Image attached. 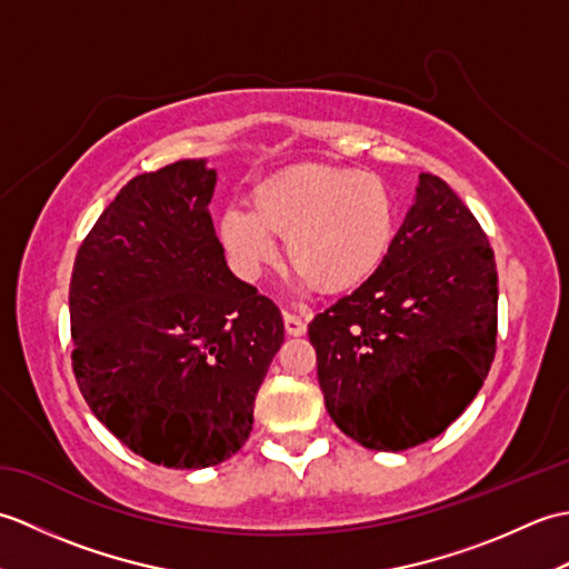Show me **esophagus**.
I'll list each match as a JSON object with an SVG mask.
<instances>
[{
	"instance_id": "obj_1",
	"label": "esophagus",
	"mask_w": 569,
	"mask_h": 569,
	"mask_svg": "<svg viewBox=\"0 0 569 569\" xmlns=\"http://www.w3.org/2000/svg\"><path fill=\"white\" fill-rule=\"evenodd\" d=\"M283 322H286V332H288V335H293V337L306 335V330H308V322H306V318H303V316H298V312H288V310H283Z\"/></svg>"
}]
</instances>
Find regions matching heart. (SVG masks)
Listing matches in <instances>:
<instances>
[{
	"label": "heart",
	"instance_id": "heart-1",
	"mask_svg": "<svg viewBox=\"0 0 569 569\" xmlns=\"http://www.w3.org/2000/svg\"><path fill=\"white\" fill-rule=\"evenodd\" d=\"M398 204L379 176L355 168L303 163L253 192V210L229 204L220 234L247 278H257L288 237V259L306 291L349 293L381 269L396 239Z\"/></svg>",
	"mask_w": 569,
	"mask_h": 569
}]
</instances>
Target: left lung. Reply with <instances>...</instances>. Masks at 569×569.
I'll list each match as a JSON object with an SVG mask.
<instances>
[{
	"instance_id": "1",
	"label": "left lung",
	"mask_w": 569,
	"mask_h": 569,
	"mask_svg": "<svg viewBox=\"0 0 569 569\" xmlns=\"http://www.w3.org/2000/svg\"><path fill=\"white\" fill-rule=\"evenodd\" d=\"M497 281L477 217L442 178L420 173L381 269L308 325L337 428L401 452L462 416L497 355Z\"/></svg>"
}]
</instances>
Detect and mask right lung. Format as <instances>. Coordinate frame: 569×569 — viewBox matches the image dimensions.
<instances>
[{
  "instance_id": "1",
  "label": "right lung",
  "mask_w": 569,
  "mask_h": 569,
  "mask_svg": "<svg viewBox=\"0 0 569 569\" xmlns=\"http://www.w3.org/2000/svg\"><path fill=\"white\" fill-rule=\"evenodd\" d=\"M214 180L200 159L131 178L70 278L82 398L131 452L171 469L241 450L283 345L281 310L227 269L208 210Z\"/></svg>"
}]
</instances>
